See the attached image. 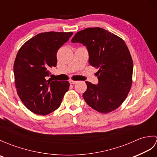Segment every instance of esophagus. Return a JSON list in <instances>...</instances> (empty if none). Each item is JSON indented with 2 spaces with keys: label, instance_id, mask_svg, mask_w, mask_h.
<instances>
[{
  "label": "esophagus",
  "instance_id": "34e87169",
  "mask_svg": "<svg viewBox=\"0 0 157 157\" xmlns=\"http://www.w3.org/2000/svg\"><path fill=\"white\" fill-rule=\"evenodd\" d=\"M69 83L71 84H76L77 83V82L76 81H73V80H70L69 81Z\"/></svg>",
  "mask_w": 157,
  "mask_h": 157
}]
</instances>
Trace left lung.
Instances as JSON below:
<instances>
[{"instance_id": "left-lung-1", "label": "left lung", "mask_w": 157, "mask_h": 157, "mask_svg": "<svg viewBox=\"0 0 157 157\" xmlns=\"http://www.w3.org/2000/svg\"><path fill=\"white\" fill-rule=\"evenodd\" d=\"M72 43L86 46L89 63L98 69L96 85L86 82V102L99 113L114 111L125 101L132 84L133 61L125 42L101 28H88L77 32Z\"/></svg>"}]
</instances>
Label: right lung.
I'll return each mask as SVG.
<instances>
[{"mask_svg": "<svg viewBox=\"0 0 157 157\" xmlns=\"http://www.w3.org/2000/svg\"><path fill=\"white\" fill-rule=\"evenodd\" d=\"M72 34L40 33L26 42L17 54L13 66L17 92L24 105L35 114L44 115L55 111L68 91V81L46 78L50 69L56 66L58 50Z\"/></svg>", "mask_w": 157, "mask_h": 157, "instance_id": "1", "label": "right lung"}]
</instances>
